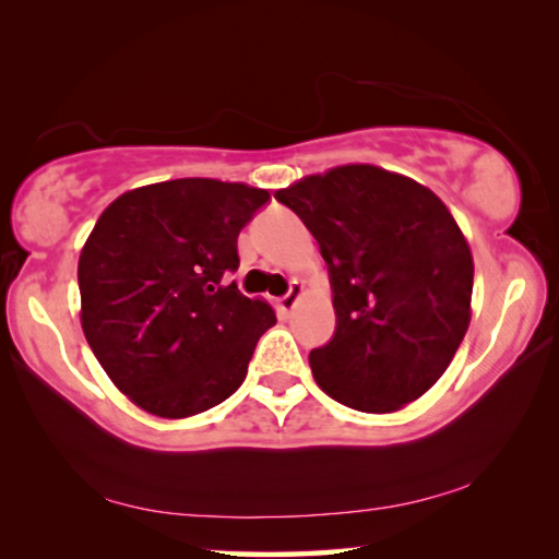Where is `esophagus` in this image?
I'll list each match as a JSON object with an SVG mask.
<instances>
[{"label": "esophagus", "mask_w": 559, "mask_h": 559, "mask_svg": "<svg viewBox=\"0 0 559 559\" xmlns=\"http://www.w3.org/2000/svg\"><path fill=\"white\" fill-rule=\"evenodd\" d=\"M306 294V288H304V283H298V281H294L290 283V290L283 298H278V304H276V308H278V313L283 316V318H288L290 313H294V308L298 306V300H300V296Z\"/></svg>", "instance_id": "esophagus-1"}]
</instances>
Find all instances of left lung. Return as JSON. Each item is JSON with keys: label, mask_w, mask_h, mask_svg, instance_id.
Masks as SVG:
<instances>
[{"label": "left lung", "mask_w": 559, "mask_h": 559, "mask_svg": "<svg viewBox=\"0 0 559 559\" xmlns=\"http://www.w3.org/2000/svg\"><path fill=\"white\" fill-rule=\"evenodd\" d=\"M321 246L335 335L311 350L316 383L360 413H395L445 373L471 325L473 253L428 186L345 164L278 189Z\"/></svg>", "instance_id": "8db88e82"}]
</instances>
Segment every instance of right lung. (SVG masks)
Masks as SVG:
<instances>
[{
	"instance_id": "obj_1",
	"label": "right lung",
	"mask_w": 559,
	"mask_h": 559,
	"mask_svg": "<svg viewBox=\"0 0 559 559\" xmlns=\"http://www.w3.org/2000/svg\"><path fill=\"white\" fill-rule=\"evenodd\" d=\"M271 193L218 179L139 186L104 209L79 255L82 328L111 383L158 418L224 403L276 323L236 283V238Z\"/></svg>"
}]
</instances>
